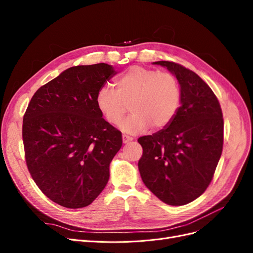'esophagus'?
Segmentation results:
<instances>
[{"label":"esophagus","instance_id":"1","mask_svg":"<svg viewBox=\"0 0 253 253\" xmlns=\"http://www.w3.org/2000/svg\"><path fill=\"white\" fill-rule=\"evenodd\" d=\"M132 140H133L132 137L126 136V135H122V142H124V143H127V142L132 141Z\"/></svg>","mask_w":253,"mask_h":253}]
</instances>
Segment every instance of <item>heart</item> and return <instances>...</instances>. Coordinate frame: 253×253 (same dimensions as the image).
<instances>
[{
	"label": "heart",
	"instance_id": "obj_1",
	"mask_svg": "<svg viewBox=\"0 0 253 253\" xmlns=\"http://www.w3.org/2000/svg\"><path fill=\"white\" fill-rule=\"evenodd\" d=\"M180 103V87L170 73L133 66L116 81V90L109 85L99 88L96 105L103 118L117 125L128 104L132 114L121 122L124 133L136 135L151 126L166 127L175 117Z\"/></svg>",
	"mask_w": 253,
	"mask_h": 253
}]
</instances>
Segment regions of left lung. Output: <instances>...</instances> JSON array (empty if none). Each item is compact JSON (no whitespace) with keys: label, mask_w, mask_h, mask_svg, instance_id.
<instances>
[{"label":"left lung","mask_w":253,"mask_h":253,"mask_svg":"<svg viewBox=\"0 0 253 253\" xmlns=\"http://www.w3.org/2000/svg\"><path fill=\"white\" fill-rule=\"evenodd\" d=\"M177 79L180 106L163 129L138 139L141 179L160 201L182 206L200 197L212 180L224 141L216 96L198 75L177 63L157 61Z\"/></svg>","instance_id":"1"}]
</instances>
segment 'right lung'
<instances>
[{"label":"right lung","instance_id":"1","mask_svg":"<svg viewBox=\"0 0 253 253\" xmlns=\"http://www.w3.org/2000/svg\"><path fill=\"white\" fill-rule=\"evenodd\" d=\"M117 73L105 63L70 67L27 106L22 129L27 168L42 192L65 208L90 205L109 181L122 137L102 118L96 95Z\"/></svg>","mask_w":253,"mask_h":253}]
</instances>
